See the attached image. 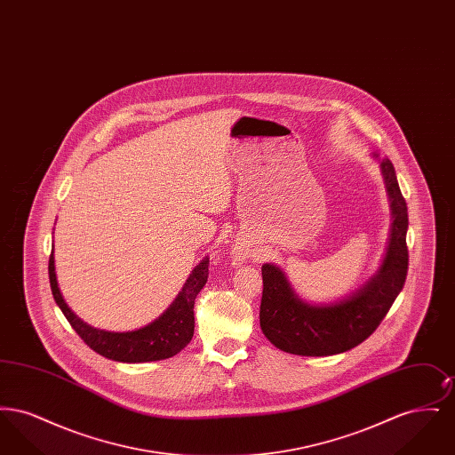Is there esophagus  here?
Wrapping results in <instances>:
<instances>
[{
	"mask_svg": "<svg viewBox=\"0 0 455 455\" xmlns=\"http://www.w3.org/2000/svg\"><path fill=\"white\" fill-rule=\"evenodd\" d=\"M237 259H242V254H238Z\"/></svg>",
	"mask_w": 455,
	"mask_h": 455,
	"instance_id": "esophagus-1",
	"label": "esophagus"
}]
</instances>
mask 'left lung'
Masks as SVG:
<instances>
[{
    "label": "left lung",
    "instance_id": "1",
    "mask_svg": "<svg viewBox=\"0 0 455 455\" xmlns=\"http://www.w3.org/2000/svg\"><path fill=\"white\" fill-rule=\"evenodd\" d=\"M379 160L390 203V235L380 267L347 297L329 303L300 299L282 267L262 264L259 321L264 336L282 351L329 356L363 343L379 327L408 275V206L389 158Z\"/></svg>",
    "mask_w": 455,
    "mask_h": 455
}]
</instances>
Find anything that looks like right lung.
I'll use <instances>...</instances> for the list:
<instances>
[{"label":"right lung","mask_w":455,"mask_h":455,"mask_svg":"<svg viewBox=\"0 0 455 455\" xmlns=\"http://www.w3.org/2000/svg\"><path fill=\"white\" fill-rule=\"evenodd\" d=\"M208 266L210 258L201 260L189 278L184 283L182 290L171 303V307L153 323L145 327L114 332L106 329H97L84 323L65 302L61 290L56 280L54 267V249L49 256V283L52 297L65 314L68 323L76 331V334L92 347L95 353L106 356L114 362L123 363H145L165 360L177 355L180 349L189 345L195 334V300L197 293L208 282Z\"/></svg>","instance_id":"right-lung-1"}]
</instances>
